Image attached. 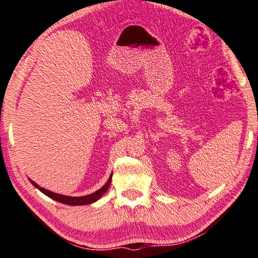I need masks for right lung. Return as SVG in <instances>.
Wrapping results in <instances>:
<instances>
[{"label": "right lung", "mask_w": 258, "mask_h": 258, "mask_svg": "<svg viewBox=\"0 0 258 258\" xmlns=\"http://www.w3.org/2000/svg\"><path fill=\"white\" fill-rule=\"evenodd\" d=\"M111 176L110 175L109 179L107 180L106 184L101 187L100 189H98L97 191H95V193L92 194H89V195H86V196H81V198H71V196H65V195H60V194H56V193H53V191H49L47 189L43 188V187H39L38 185L36 184V182H34L32 180L31 184L34 185L35 187H37L40 191H43V193L45 195H47L48 198L53 199L55 201H57V202L59 203H63V204H68V205H86V204H90V203H93L96 202L97 200H99L102 195H104L107 189L109 188V185L111 182Z\"/></svg>", "instance_id": "obj_1"}]
</instances>
